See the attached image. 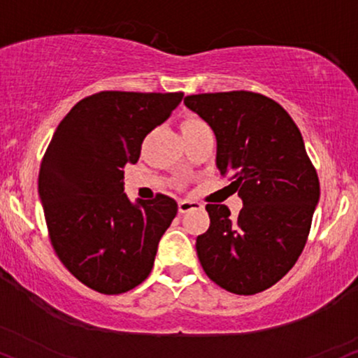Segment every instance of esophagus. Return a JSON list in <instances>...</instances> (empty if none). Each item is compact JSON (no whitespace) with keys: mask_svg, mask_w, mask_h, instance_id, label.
I'll use <instances>...</instances> for the list:
<instances>
[{"mask_svg":"<svg viewBox=\"0 0 358 358\" xmlns=\"http://www.w3.org/2000/svg\"><path fill=\"white\" fill-rule=\"evenodd\" d=\"M202 209V204H199V202L196 201H179V213L180 214H186L189 213V210H199Z\"/></svg>","mask_w":358,"mask_h":358,"instance_id":"34e87169","label":"esophagus"}]
</instances>
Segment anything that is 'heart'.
Segmentation results:
<instances>
[{
    "label": "heart",
    "mask_w": 358,
    "mask_h": 358,
    "mask_svg": "<svg viewBox=\"0 0 358 358\" xmlns=\"http://www.w3.org/2000/svg\"><path fill=\"white\" fill-rule=\"evenodd\" d=\"M204 126H207L204 119L199 116H194V114H189V116L184 117L182 122H180V129H182V132L199 129V127H204Z\"/></svg>",
    "instance_id": "heart-1"
}]
</instances>
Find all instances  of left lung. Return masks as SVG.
<instances>
[{
	"label": "left lung",
	"instance_id": "obj_1",
	"mask_svg": "<svg viewBox=\"0 0 358 358\" xmlns=\"http://www.w3.org/2000/svg\"><path fill=\"white\" fill-rule=\"evenodd\" d=\"M184 103L214 129L220 176L244 201L237 217L227 206H206L210 226L197 237V257L227 292H262L297 262L319 202V176L301 131L259 92H204Z\"/></svg>",
	"mask_w": 358,
	"mask_h": 358
}]
</instances>
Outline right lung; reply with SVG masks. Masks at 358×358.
I'll return each mask as SVG.
<instances>
[{
	"mask_svg": "<svg viewBox=\"0 0 358 358\" xmlns=\"http://www.w3.org/2000/svg\"><path fill=\"white\" fill-rule=\"evenodd\" d=\"M184 92L101 91L81 99L52 134L38 189L48 234L63 266L99 294L138 287L152 271L159 239L178 214L164 194L132 204L124 167Z\"/></svg>",
	"mask_w": 358,
	"mask_h": 358,
	"instance_id": "add662e5",
	"label": "right lung"
}]
</instances>
